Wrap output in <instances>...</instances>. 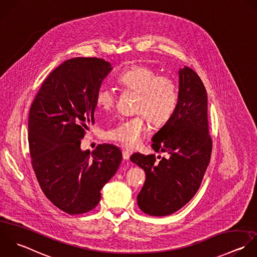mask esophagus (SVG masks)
<instances>
[{
  "mask_svg": "<svg viewBox=\"0 0 257 257\" xmlns=\"http://www.w3.org/2000/svg\"><path fill=\"white\" fill-rule=\"evenodd\" d=\"M122 155H123V159L129 160V158H130V156H131V153H130V151H128L127 149H123Z\"/></svg>",
  "mask_w": 257,
  "mask_h": 257,
  "instance_id": "obj_1",
  "label": "esophagus"
}]
</instances>
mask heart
Segmentation results:
<instances>
[{
  "mask_svg": "<svg viewBox=\"0 0 257 257\" xmlns=\"http://www.w3.org/2000/svg\"><path fill=\"white\" fill-rule=\"evenodd\" d=\"M117 82L137 94L134 111L139 114L119 121L104 133V138L134 148L146 131L145 117L154 125L164 124L172 117L178 104L177 85L171 78L159 76L152 68L142 65H133L124 70ZM96 104L102 110H110L114 104L113 92L100 88L96 94Z\"/></svg>",
  "mask_w": 257,
  "mask_h": 257,
  "instance_id": "heart-1",
  "label": "heart"
}]
</instances>
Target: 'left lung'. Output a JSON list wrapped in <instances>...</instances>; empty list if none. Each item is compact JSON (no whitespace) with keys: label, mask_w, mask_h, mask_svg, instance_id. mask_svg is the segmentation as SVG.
Returning a JSON list of instances; mask_svg holds the SVG:
<instances>
[{"label":"left lung","mask_w":257,"mask_h":257,"mask_svg":"<svg viewBox=\"0 0 257 257\" xmlns=\"http://www.w3.org/2000/svg\"><path fill=\"white\" fill-rule=\"evenodd\" d=\"M178 104L172 117L151 139L165 156L134 153L130 160L146 173L137 196L142 211L153 216L172 214L187 204L200 187L209 164L212 141L208 133L207 93L190 68L179 69Z\"/></svg>","instance_id":"8db88e82"}]
</instances>
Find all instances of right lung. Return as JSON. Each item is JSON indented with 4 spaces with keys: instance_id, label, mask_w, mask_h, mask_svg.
Segmentation results:
<instances>
[{
    "instance_id": "add662e5",
    "label": "right lung",
    "mask_w": 257,
    "mask_h": 257,
    "mask_svg": "<svg viewBox=\"0 0 257 257\" xmlns=\"http://www.w3.org/2000/svg\"><path fill=\"white\" fill-rule=\"evenodd\" d=\"M111 70L98 58L67 60L47 77L30 109L28 140L38 182L47 198L71 215L97 206L122 160L111 144L92 153L81 149L85 130L95 122L97 91Z\"/></svg>"
}]
</instances>
